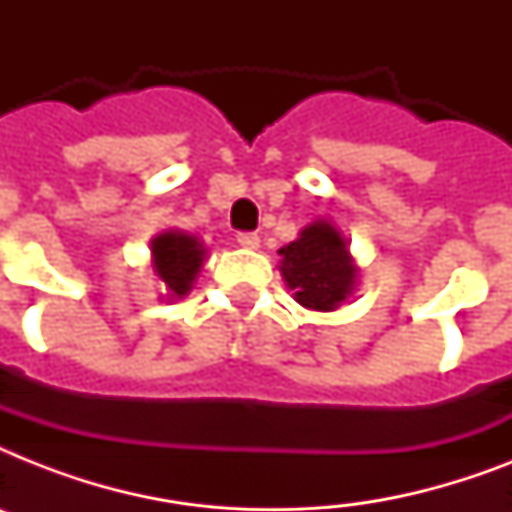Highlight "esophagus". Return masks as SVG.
I'll return each mask as SVG.
<instances>
[{"label":"esophagus","mask_w":512,"mask_h":512,"mask_svg":"<svg viewBox=\"0 0 512 512\" xmlns=\"http://www.w3.org/2000/svg\"><path fill=\"white\" fill-rule=\"evenodd\" d=\"M236 241H239V247H244V249L260 247V236H257V233H239V236H236Z\"/></svg>","instance_id":"1"}]
</instances>
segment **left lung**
<instances>
[{
	"label": "left lung",
	"instance_id": "left-lung-1",
	"mask_svg": "<svg viewBox=\"0 0 512 512\" xmlns=\"http://www.w3.org/2000/svg\"><path fill=\"white\" fill-rule=\"evenodd\" d=\"M279 271L303 308L329 313L353 295L358 268L348 244L329 220L305 225L292 244L279 249Z\"/></svg>",
	"mask_w": 512,
	"mask_h": 512
}]
</instances>
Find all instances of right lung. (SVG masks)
<instances>
[{
    "label": "right lung",
    "mask_w": 512,
    "mask_h": 512,
    "mask_svg": "<svg viewBox=\"0 0 512 512\" xmlns=\"http://www.w3.org/2000/svg\"><path fill=\"white\" fill-rule=\"evenodd\" d=\"M151 255H154V271L170 289L172 297H183L191 292L207 249L196 236L183 231H164L151 241Z\"/></svg>",
    "instance_id": "right-lung-1"
}]
</instances>
